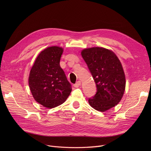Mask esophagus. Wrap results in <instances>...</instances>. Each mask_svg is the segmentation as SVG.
<instances>
[{
  "label": "esophagus",
  "mask_w": 151,
  "mask_h": 151,
  "mask_svg": "<svg viewBox=\"0 0 151 151\" xmlns=\"http://www.w3.org/2000/svg\"><path fill=\"white\" fill-rule=\"evenodd\" d=\"M81 81H78L73 86H74L75 88H78V87L81 85Z\"/></svg>",
  "instance_id": "esophagus-1"
}]
</instances>
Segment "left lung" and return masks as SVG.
<instances>
[{
    "mask_svg": "<svg viewBox=\"0 0 151 151\" xmlns=\"http://www.w3.org/2000/svg\"><path fill=\"white\" fill-rule=\"evenodd\" d=\"M81 55L97 87V92L89 99L95 109L105 112L117 105L125 88V77L120 60L111 50L93 47L84 49Z\"/></svg>",
    "mask_w": 151,
    "mask_h": 151,
    "instance_id": "obj_1",
    "label": "left lung"
}]
</instances>
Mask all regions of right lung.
<instances>
[{
  "instance_id": "1",
  "label": "right lung",
  "mask_w": 151,
  "mask_h": 151,
  "mask_svg": "<svg viewBox=\"0 0 151 151\" xmlns=\"http://www.w3.org/2000/svg\"><path fill=\"white\" fill-rule=\"evenodd\" d=\"M63 48L51 46L42 51L32 67L29 85L34 99L47 108L64 102L71 92V86L60 66Z\"/></svg>"
}]
</instances>
